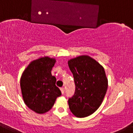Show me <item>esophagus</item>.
Instances as JSON below:
<instances>
[{
  "mask_svg": "<svg viewBox=\"0 0 133 133\" xmlns=\"http://www.w3.org/2000/svg\"><path fill=\"white\" fill-rule=\"evenodd\" d=\"M61 93L63 94H64V89L63 87H62V88H61Z\"/></svg>",
  "mask_w": 133,
  "mask_h": 133,
  "instance_id": "obj_1",
  "label": "esophagus"
}]
</instances>
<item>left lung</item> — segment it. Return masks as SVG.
<instances>
[{"mask_svg":"<svg viewBox=\"0 0 133 133\" xmlns=\"http://www.w3.org/2000/svg\"><path fill=\"white\" fill-rule=\"evenodd\" d=\"M73 75L75 92L69 98V109L79 118L92 115L101 106L106 95L108 80L103 66L87 55L68 61Z\"/></svg>","mask_w":133,"mask_h":133,"instance_id":"8db88e82","label":"left lung"}]
</instances>
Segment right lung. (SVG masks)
Returning <instances> with one entry per match:
<instances>
[{"label": "right lung", "instance_id": "add662e5", "mask_svg": "<svg viewBox=\"0 0 133 133\" xmlns=\"http://www.w3.org/2000/svg\"><path fill=\"white\" fill-rule=\"evenodd\" d=\"M55 58L41 57L32 61L21 78V89L24 103L35 112L43 114L52 109L56 98L61 95L51 75Z\"/></svg>", "mask_w": 133, "mask_h": 133}]
</instances>
